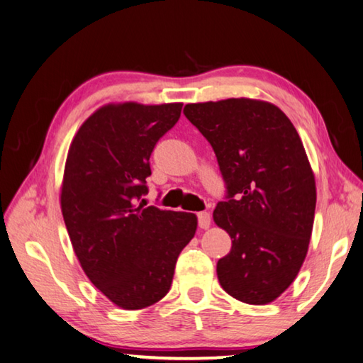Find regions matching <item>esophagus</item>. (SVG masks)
Returning <instances> with one entry per match:
<instances>
[{"label": "esophagus", "instance_id": "esophagus-1", "mask_svg": "<svg viewBox=\"0 0 363 363\" xmlns=\"http://www.w3.org/2000/svg\"><path fill=\"white\" fill-rule=\"evenodd\" d=\"M197 218H199V228L201 229H208L210 228L211 216H210L208 211H201V213L197 215Z\"/></svg>", "mask_w": 363, "mask_h": 363}]
</instances>
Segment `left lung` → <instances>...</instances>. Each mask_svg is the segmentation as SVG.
<instances>
[{
  "label": "left lung",
  "mask_w": 363,
  "mask_h": 363,
  "mask_svg": "<svg viewBox=\"0 0 363 363\" xmlns=\"http://www.w3.org/2000/svg\"><path fill=\"white\" fill-rule=\"evenodd\" d=\"M183 113L213 147L228 184L213 211L232 240L216 264L221 288L243 303H270L298 275L313 232L316 182L302 139L261 99L196 102Z\"/></svg>",
  "instance_id": "8db88e82"
}]
</instances>
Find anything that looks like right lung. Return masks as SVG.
Wrapping results in <instances>:
<instances>
[{
    "mask_svg": "<svg viewBox=\"0 0 363 363\" xmlns=\"http://www.w3.org/2000/svg\"><path fill=\"white\" fill-rule=\"evenodd\" d=\"M182 102H111L88 117L67 152L61 213L88 279L121 310L166 296L197 216L143 207L150 155L180 118Z\"/></svg>",
    "mask_w": 363,
    "mask_h": 363,
    "instance_id": "1",
    "label": "right lung"
}]
</instances>
